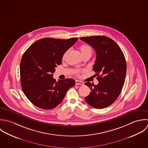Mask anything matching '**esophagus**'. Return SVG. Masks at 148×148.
<instances>
[{"label": "esophagus", "mask_w": 148, "mask_h": 148, "mask_svg": "<svg viewBox=\"0 0 148 148\" xmlns=\"http://www.w3.org/2000/svg\"><path fill=\"white\" fill-rule=\"evenodd\" d=\"M84 83L82 81H78V80L75 81V85H84Z\"/></svg>", "instance_id": "1"}]
</instances>
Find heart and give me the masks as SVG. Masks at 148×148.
Masks as SVG:
<instances>
[{
	"instance_id": "obj_1",
	"label": "heart",
	"mask_w": 148,
	"mask_h": 148,
	"mask_svg": "<svg viewBox=\"0 0 148 148\" xmlns=\"http://www.w3.org/2000/svg\"><path fill=\"white\" fill-rule=\"evenodd\" d=\"M79 50H80V52H81V55L82 56V57H85V56H90L91 57L92 53V48L88 45H86V44H84L82 45H81L79 47ZM69 53V50H67L63 54V57H62V59H65L67 57V56H68ZM81 72V70H79V69H77L75 70L74 73L76 75H78Z\"/></svg>"
}]
</instances>
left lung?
Returning <instances> with one entry per match:
<instances>
[{"instance_id": "obj_1", "label": "left lung", "mask_w": 148, "mask_h": 148, "mask_svg": "<svg viewBox=\"0 0 148 148\" xmlns=\"http://www.w3.org/2000/svg\"><path fill=\"white\" fill-rule=\"evenodd\" d=\"M80 39L96 52L93 70L99 82L97 85L90 82L85 84L91 89L85 99L94 108H106L117 99L124 85L126 72L125 56L117 43L108 36H91Z\"/></svg>"}]
</instances>
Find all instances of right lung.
Wrapping results in <instances>:
<instances>
[{
	"mask_svg": "<svg viewBox=\"0 0 148 148\" xmlns=\"http://www.w3.org/2000/svg\"><path fill=\"white\" fill-rule=\"evenodd\" d=\"M77 40V38L40 39L23 54L20 64L22 89L35 106L43 109L56 108L67 90L75 85V80L71 78L56 82L53 73L61 64L64 53Z\"/></svg>",
	"mask_w": 148,
	"mask_h": 148,
	"instance_id": "add662e5",
	"label": "right lung"
}]
</instances>
